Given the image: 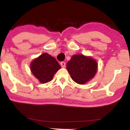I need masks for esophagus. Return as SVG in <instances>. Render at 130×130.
<instances>
[{"label": "esophagus", "mask_w": 130, "mask_h": 130, "mask_svg": "<svg viewBox=\"0 0 130 130\" xmlns=\"http://www.w3.org/2000/svg\"><path fill=\"white\" fill-rule=\"evenodd\" d=\"M60 64H61V67H62V68H65V67L66 63H65V62H63V61H62V62H61L60 63Z\"/></svg>", "instance_id": "1"}]
</instances>
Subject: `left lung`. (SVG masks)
<instances>
[{
    "label": "left lung",
    "mask_w": 130,
    "mask_h": 130,
    "mask_svg": "<svg viewBox=\"0 0 130 130\" xmlns=\"http://www.w3.org/2000/svg\"><path fill=\"white\" fill-rule=\"evenodd\" d=\"M67 68L72 80L79 84H84L95 75L98 64L91 57L76 54L67 62Z\"/></svg>",
    "instance_id": "8db88e82"
}]
</instances>
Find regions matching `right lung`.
I'll return each instance as SVG.
<instances>
[{"mask_svg": "<svg viewBox=\"0 0 130 130\" xmlns=\"http://www.w3.org/2000/svg\"><path fill=\"white\" fill-rule=\"evenodd\" d=\"M60 68L61 66L56 59L46 53L41 54L31 63L32 74L41 83L51 81L54 73Z\"/></svg>", "mask_w": 130, "mask_h": 130, "instance_id": "1", "label": "right lung"}]
</instances>
